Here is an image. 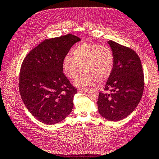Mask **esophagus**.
Returning a JSON list of instances; mask_svg holds the SVG:
<instances>
[{"label":"esophagus","instance_id":"1","mask_svg":"<svg viewBox=\"0 0 159 159\" xmlns=\"http://www.w3.org/2000/svg\"><path fill=\"white\" fill-rule=\"evenodd\" d=\"M87 89H85V88H79L78 89V92H80V93H83V92H87Z\"/></svg>","mask_w":159,"mask_h":159}]
</instances>
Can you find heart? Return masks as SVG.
Wrapping results in <instances>:
<instances>
[{
	"mask_svg": "<svg viewBox=\"0 0 159 159\" xmlns=\"http://www.w3.org/2000/svg\"><path fill=\"white\" fill-rule=\"evenodd\" d=\"M72 55L63 60V70L70 79H75L78 87H85L95 83H102L109 79L115 65V56L109 46L82 43L75 47Z\"/></svg>",
	"mask_w": 159,
	"mask_h": 159,
	"instance_id": "obj_1",
	"label": "heart"
}]
</instances>
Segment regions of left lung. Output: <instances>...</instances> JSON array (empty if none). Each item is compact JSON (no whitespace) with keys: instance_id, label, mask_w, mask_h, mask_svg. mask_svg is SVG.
Returning a JSON list of instances; mask_svg holds the SVG:
<instances>
[{"instance_id":"1","label":"left lung","mask_w":159,"mask_h":159,"mask_svg":"<svg viewBox=\"0 0 159 159\" xmlns=\"http://www.w3.org/2000/svg\"><path fill=\"white\" fill-rule=\"evenodd\" d=\"M115 56L113 72L100 92L99 113L109 121H120L139 104L144 88V75L139 56L134 50L112 40L108 42Z\"/></svg>"}]
</instances>
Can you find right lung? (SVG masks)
Wrapping results in <instances>:
<instances>
[{"label": "right lung", "instance_id": "1", "mask_svg": "<svg viewBox=\"0 0 159 159\" xmlns=\"http://www.w3.org/2000/svg\"><path fill=\"white\" fill-rule=\"evenodd\" d=\"M80 40L72 34L45 39L23 60L20 96L29 112L43 124L59 123L72 110L77 89L63 73V60Z\"/></svg>", "mask_w": 159, "mask_h": 159}]
</instances>
